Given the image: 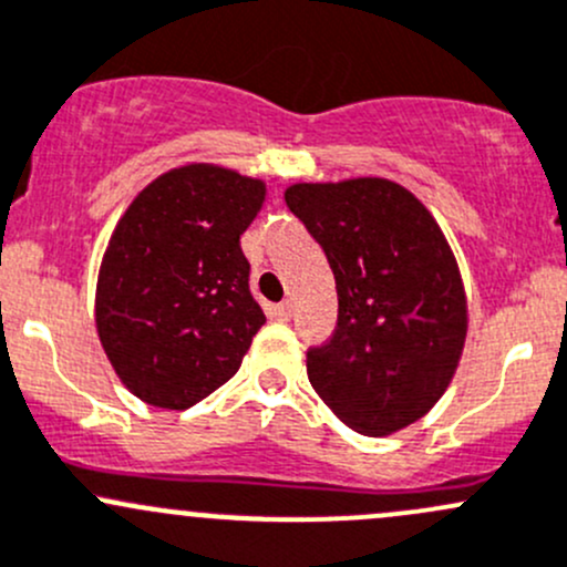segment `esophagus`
<instances>
[{"instance_id": "34e87169", "label": "esophagus", "mask_w": 567, "mask_h": 567, "mask_svg": "<svg viewBox=\"0 0 567 567\" xmlns=\"http://www.w3.org/2000/svg\"><path fill=\"white\" fill-rule=\"evenodd\" d=\"M274 312H277L279 320H290V318H293V303H290V301L277 303V307H274Z\"/></svg>"}]
</instances>
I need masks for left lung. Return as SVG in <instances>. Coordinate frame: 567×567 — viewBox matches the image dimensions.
<instances>
[{"label": "left lung", "instance_id": "obj_1", "mask_svg": "<svg viewBox=\"0 0 567 567\" xmlns=\"http://www.w3.org/2000/svg\"><path fill=\"white\" fill-rule=\"evenodd\" d=\"M285 204L337 279V331L307 374L339 421L399 432L449 389L467 333L462 277L426 206L389 178L293 184Z\"/></svg>", "mask_w": 567, "mask_h": 567}]
</instances>
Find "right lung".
<instances>
[{"mask_svg":"<svg viewBox=\"0 0 567 567\" xmlns=\"http://www.w3.org/2000/svg\"><path fill=\"white\" fill-rule=\"evenodd\" d=\"M266 187L217 165L154 178L113 230L97 279V333L135 396L187 410L228 383L266 323L241 234Z\"/></svg>","mask_w":567,"mask_h":567,"instance_id":"1","label":"right lung"}]
</instances>
